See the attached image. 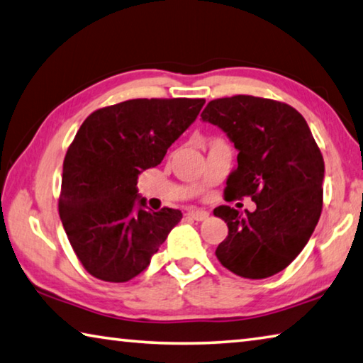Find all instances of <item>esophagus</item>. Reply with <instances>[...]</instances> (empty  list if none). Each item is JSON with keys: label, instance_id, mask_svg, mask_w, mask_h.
I'll return each mask as SVG.
<instances>
[{"label": "esophagus", "instance_id": "34e87169", "mask_svg": "<svg viewBox=\"0 0 363 363\" xmlns=\"http://www.w3.org/2000/svg\"><path fill=\"white\" fill-rule=\"evenodd\" d=\"M188 215L196 221H206L208 218V212L201 211V208H193V211H189Z\"/></svg>", "mask_w": 363, "mask_h": 363}]
</instances>
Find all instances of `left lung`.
Wrapping results in <instances>:
<instances>
[{
	"instance_id": "left-lung-1",
	"label": "left lung",
	"mask_w": 363,
	"mask_h": 363,
	"mask_svg": "<svg viewBox=\"0 0 363 363\" xmlns=\"http://www.w3.org/2000/svg\"><path fill=\"white\" fill-rule=\"evenodd\" d=\"M201 118L218 125L239 151L226 180L228 201L250 198L255 212L220 206L228 236L218 262L234 274L264 279L287 268L308 244L322 212V152L295 108L253 95L208 101Z\"/></svg>"
}]
</instances>
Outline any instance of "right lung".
<instances>
[{
  "label": "right lung",
  "instance_id": "obj_1",
  "mask_svg": "<svg viewBox=\"0 0 363 363\" xmlns=\"http://www.w3.org/2000/svg\"><path fill=\"white\" fill-rule=\"evenodd\" d=\"M204 99H133L87 116L63 161L59 213L84 269L127 282L150 264L182 212L148 211L137 178L156 167Z\"/></svg>",
  "mask_w": 363,
  "mask_h": 363
}]
</instances>
